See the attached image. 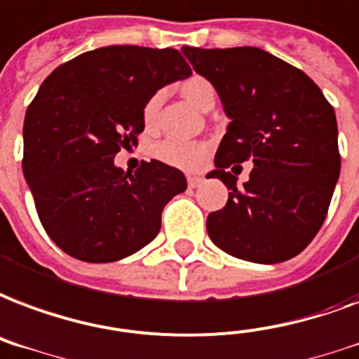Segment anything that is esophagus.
Wrapping results in <instances>:
<instances>
[{
	"mask_svg": "<svg viewBox=\"0 0 359 359\" xmlns=\"http://www.w3.org/2000/svg\"><path fill=\"white\" fill-rule=\"evenodd\" d=\"M201 182H203V179L198 177V175H188V186H190V188H198Z\"/></svg>",
	"mask_w": 359,
	"mask_h": 359,
	"instance_id": "esophagus-1",
	"label": "esophagus"
}]
</instances>
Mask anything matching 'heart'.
Instances as JSON below:
<instances>
[{"instance_id": "b5f03b06", "label": "heart", "mask_w": 359, "mask_h": 359, "mask_svg": "<svg viewBox=\"0 0 359 359\" xmlns=\"http://www.w3.org/2000/svg\"><path fill=\"white\" fill-rule=\"evenodd\" d=\"M180 94L184 95V100L198 109H203L207 103L215 101V86L210 84L205 76L194 75L186 79L180 84ZM161 94L156 92L149 97V101L143 107V120L144 124H152L156 118V113L160 109ZM152 154L163 163L173 165L180 169H196L203 163L207 156V144L205 143H191V141H179V139H168L161 141L152 149Z\"/></svg>"}]
</instances>
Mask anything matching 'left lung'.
I'll return each instance as SVG.
<instances>
[{
  "label": "left lung",
  "mask_w": 359,
  "mask_h": 359,
  "mask_svg": "<svg viewBox=\"0 0 359 359\" xmlns=\"http://www.w3.org/2000/svg\"><path fill=\"white\" fill-rule=\"evenodd\" d=\"M180 50L231 120L207 173L229 190L207 216L210 241L254 264L294 258L322 228L341 173L333 107L311 76L256 46ZM243 161L255 168L237 187L227 168Z\"/></svg>",
  "instance_id": "left-lung-1"
}]
</instances>
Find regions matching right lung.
I'll return each instance as SVG.
<instances>
[{"mask_svg": "<svg viewBox=\"0 0 359 359\" xmlns=\"http://www.w3.org/2000/svg\"><path fill=\"white\" fill-rule=\"evenodd\" d=\"M191 75L175 48L113 45L84 52L46 76L24 118V177L43 228L73 258L107 264L154 239L163 207L186 190L158 160L135 173L114 165L137 144L152 94Z\"/></svg>", "mask_w": 359, "mask_h": 359, "instance_id": "obj_1", "label": "right lung"}]
</instances>
